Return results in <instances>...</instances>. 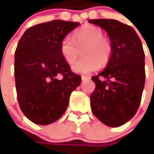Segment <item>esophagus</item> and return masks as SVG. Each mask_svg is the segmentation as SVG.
<instances>
[{
	"mask_svg": "<svg viewBox=\"0 0 154 154\" xmlns=\"http://www.w3.org/2000/svg\"><path fill=\"white\" fill-rule=\"evenodd\" d=\"M90 79V77H88V76H85V75H83V76H81V80H89Z\"/></svg>",
	"mask_w": 154,
	"mask_h": 154,
	"instance_id": "esophagus-1",
	"label": "esophagus"
}]
</instances>
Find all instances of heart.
<instances>
[{
    "instance_id": "1",
    "label": "heart",
    "mask_w": 154,
    "mask_h": 154,
    "mask_svg": "<svg viewBox=\"0 0 154 154\" xmlns=\"http://www.w3.org/2000/svg\"><path fill=\"white\" fill-rule=\"evenodd\" d=\"M84 57L72 66L76 74H89L101 65L109 62L112 48L109 41L103 38V31L98 26L86 25L75 31L72 38L67 37L61 43L60 51L62 58L68 64H73L82 51Z\"/></svg>"
}]
</instances>
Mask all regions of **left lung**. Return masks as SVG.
Here are the masks:
<instances>
[{"label":"left lung","instance_id":"1","mask_svg":"<svg viewBox=\"0 0 154 154\" xmlns=\"http://www.w3.org/2000/svg\"><path fill=\"white\" fill-rule=\"evenodd\" d=\"M107 32L112 48L105 68L92 76V113L103 124L119 127L135 115L145 85V54L133 28L116 20H90ZM98 77L104 78L101 81Z\"/></svg>","mask_w":154,"mask_h":154}]
</instances>
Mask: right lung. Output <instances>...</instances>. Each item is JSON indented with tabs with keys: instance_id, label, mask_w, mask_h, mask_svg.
<instances>
[{
	"instance_id": "obj_1",
	"label": "right lung",
	"mask_w": 154,
	"mask_h": 154,
	"mask_svg": "<svg viewBox=\"0 0 154 154\" xmlns=\"http://www.w3.org/2000/svg\"><path fill=\"white\" fill-rule=\"evenodd\" d=\"M79 25L59 20L38 24L27 29L18 43L14 56L18 102L24 115L36 124L58 120L80 84L81 77L71 71L60 51L62 40Z\"/></svg>"
}]
</instances>
